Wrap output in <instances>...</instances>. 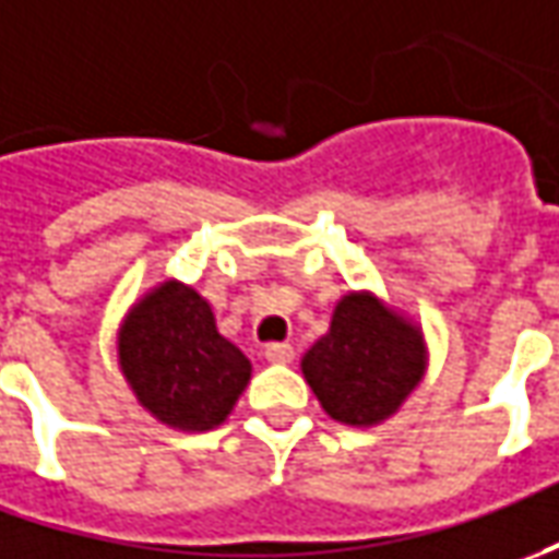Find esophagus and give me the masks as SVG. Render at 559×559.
I'll list each match as a JSON object with an SVG mask.
<instances>
[{"mask_svg":"<svg viewBox=\"0 0 559 559\" xmlns=\"http://www.w3.org/2000/svg\"><path fill=\"white\" fill-rule=\"evenodd\" d=\"M265 360H272V364H290V360H294V345L290 343L265 345Z\"/></svg>","mask_w":559,"mask_h":559,"instance_id":"esophagus-1","label":"esophagus"}]
</instances>
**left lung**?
Masks as SVG:
<instances>
[{"instance_id": "obj_1", "label": "left lung", "mask_w": 559, "mask_h": 559, "mask_svg": "<svg viewBox=\"0 0 559 559\" xmlns=\"http://www.w3.org/2000/svg\"><path fill=\"white\" fill-rule=\"evenodd\" d=\"M302 373L336 423H382L423 379V333L376 296L348 294L333 311L328 336L306 352Z\"/></svg>"}]
</instances>
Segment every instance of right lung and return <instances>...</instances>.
Listing matches in <instances>:
<instances>
[{
    "label": "right lung",
    "mask_w": 559,
    "mask_h": 559,
    "mask_svg": "<svg viewBox=\"0 0 559 559\" xmlns=\"http://www.w3.org/2000/svg\"><path fill=\"white\" fill-rule=\"evenodd\" d=\"M119 360L136 401L180 431L223 423L250 379V360L216 333L207 299L177 281H165L131 309Z\"/></svg>",
    "instance_id": "right-lung-1"
}]
</instances>
